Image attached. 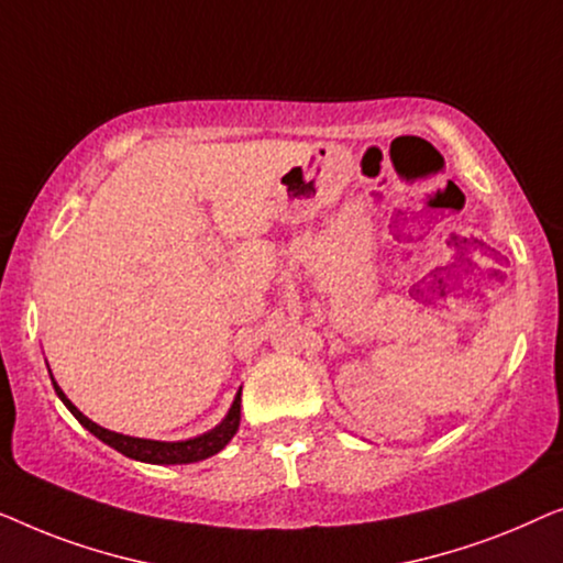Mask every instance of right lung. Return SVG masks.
<instances>
[{"label": "right lung", "instance_id": "add662e5", "mask_svg": "<svg viewBox=\"0 0 563 563\" xmlns=\"http://www.w3.org/2000/svg\"><path fill=\"white\" fill-rule=\"evenodd\" d=\"M51 379H53V375H51ZM53 387H55V393H58V398L63 400V406H66L70 413L76 416V421L81 423L84 429H89L93 437L104 441L107 446L117 449L120 454L130 456V459H137V462H147V464H191V462H201V459H209L213 454H219V451L224 449L229 441H232L236 429H240L242 390L236 393L232 408H229L227 418L217 426V429L206 431V433H201V437L188 439V441H153V439L124 437V433H114L109 429H101V426L93 423L91 418H86L81 410H78L74 402L66 398V393L60 390L55 379H53Z\"/></svg>", "mask_w": 563, "mask_h": 563}]
</instances>
